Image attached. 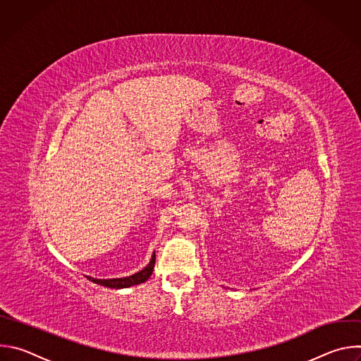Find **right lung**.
Masks as SVG:
<instances>
[{
    "mask_svg": "<svg viewBox=\"0 0 361 361\" xmlns=\"http://www.w3.org/2000/svg\"><path fill=\"white\" fill-rule=\"evenodd\" d=\"M154 264H156V252H154L151 255V260L149 263L142 269L140 270L138 273L133 274V276H128V277H123V279H92L90 276H85L88 280H91L92 283L95 284H99V286H104V287H110V288H127V287H131V286H137V284H141L144 281H147L149 279V276L152 274V270H154Z\"/></svg>",
    "mask_w": 361,
    "mask_h": 361,
    "instance_id": "obj_1",
    "label": "right lung"
}]
</instances>
